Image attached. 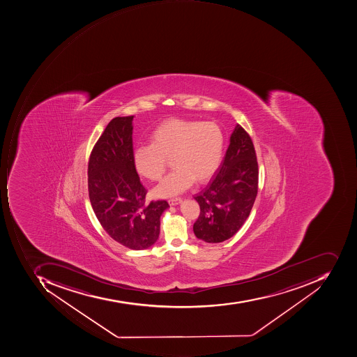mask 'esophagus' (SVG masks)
<instances>
[{
    "label": "esophagus",
    "instance_id": "34e87169",
    "mask_svg": "<svg viewBox=\"0 0 357 357\" xmlns=\"http://www.w3.org/2000/svg\"><path fill=\"white\" fill-rule=\"evenodd\" d=\"M181 202H182L181 197H176V198H172V199H169V201H168V203H169V205L176 206V205H178V204L181 203Z\"/></svg>",
    "mask_w": 357,
    "mask_h": 357
}]
</instances>
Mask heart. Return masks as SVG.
Segmentation results:
<instances>
[{"instance_id": "obj_1", "label": "heart", "mask_w": 357, "mask_h": 357, "mask_svg": "<svg viewBox=\"0 0 357 357\" xmlns=\"http://www.w3.org/2000/svg\"><path fill=\"white\" fill-rule=\"evenodd\" d=\"M150 142L134 150V164L142 177L160 181L170 160L175 169L155 189L162 197L177 195L193 182L205 183L223 158L224 133L215 122L165 120L151 132Z\"/></svg>"}]
</instances>
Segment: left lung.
Here are the masks:
<instances>
[{"instance_id": "obj_1", "label": "left lung", "mask_w": 357, "mask_h": 357, "mask_svg": "<svg viewBox=\"0 0 357 357\" xmlns=\"http://www.w3.org/2000/svg\"><path fill=\"white\" fill-rule=\"evenodd\" d=\"M259 190V164L251 137L237 124L219 173L194 196L201 212L194 234L206 243L233 237L249 217Z\"/></svg>"}]
</instances>
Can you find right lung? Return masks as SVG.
I'll return each mask as SVG.
<instances>
[{
    "label": "right lung",
    "mask_w": 357,
    "mask_h": 357,
    "mask_svg": "<svg viewBox=\"0 0 357 357\" xmlns=\"http://www.w3.org/2000/svg\"><path fill=\"white\" fill-rule=\"evenodd\" d=\"M134 116H116L98 138L88 163L89 198L102 229L120 245L144 250L156 243L166 201L147 203L134 164Z\"/></svg>",
    "instance_id": "add662e5"
}]
</instances>
